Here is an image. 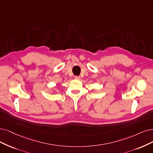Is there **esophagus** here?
<instances>
[{"mask_svg": "<svg viewBox=\"0 0 153 153\" xmlns=\"http://www.w3.org/2000/svg\"><path fill=\"white\" fill-rule=\"evenodd\" d=\"M75 79L76 80H80L81 77L79 76H75Z\"/></svg>", "mask_w": 153, "mask_h": 153, "instance_id": "esophagus-1", "label": "esophagus"}]
</instances>
